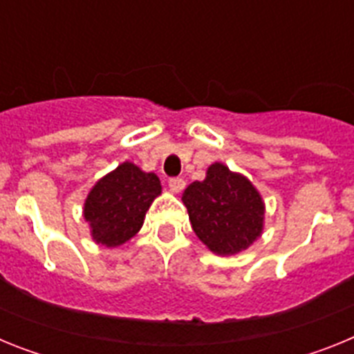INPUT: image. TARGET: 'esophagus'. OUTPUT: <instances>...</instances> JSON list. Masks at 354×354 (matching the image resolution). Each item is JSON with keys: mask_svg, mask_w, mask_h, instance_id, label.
Segmentation results:
<instances>
[{"mask_svg": "<svg viewBox=\"0 0 354 354\" xmlns=\"http://www.w3.org/2000/svg\"><path fill=\"white\" fill-rule=\"evenodd\" d=\"M184 186H186V183L180 177H174V179L168 180V187H170L171 193H180L184 189Z\"/></svg>", "mask_w": 354, "mask_h": 354, "instance_id": "1", "label": "esophagus"}]
</instances>
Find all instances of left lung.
Masks as SVG:
<instances>
[{
	"mask_svg": "<svg viewBox=\"0 0 354 354\" xmlns=\"http://www.w3.org/2000/svg\"><path fill=\"white\" fill-rule=\"evenodd\" d=\"M183 202L198 239L216 255H234L257 241L264 228V202L245 175L223 162L207 168L204 180L184 189Z\"/></svg>",
	"mask_w": 354,
	"mask_h": 354,
	"instance_id": "8db88e82",
	"label": "left lung"
}]
</instances>
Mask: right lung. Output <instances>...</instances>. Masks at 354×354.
<instances>
[{
  "instance_id": "1",
  "label": "right lung",
  "mask_w": 354,
  "mask_h": 354,
  "mask_svg": "<svg viewBox=\"0 0 354 354\" xmlns=\"http://www.w3.org/2000/svg\"><path fill=\"white\" fill-rule=\"evenodd\" d=\"M161 195L156 174H147L134 162H122L95 183L84 200L83 216L92 239L108 248L124 245L142 228L145 212Z\"/></svg>"
}]
</instances>
